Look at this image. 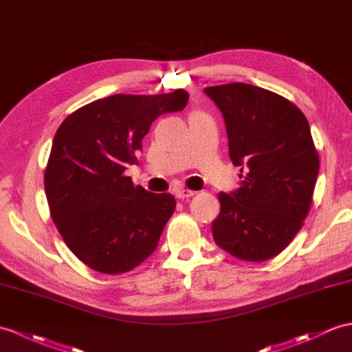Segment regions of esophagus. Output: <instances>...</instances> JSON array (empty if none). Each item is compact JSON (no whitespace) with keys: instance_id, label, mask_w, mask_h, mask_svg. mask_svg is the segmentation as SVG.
<instances>
[{"instance_id":"1","label":"esophagus","mask_w":352,"mask_h":352,"mask_svg":"<svg viewBox=\"0 0 352 352\" xmlns=\"http://www.w3.org/2000/svg\"><path fill=\"white\" fill-rule=\"evenodd\" d=\"M175 195H177V198H179V199H187V198H190V196H193L195 192L189 190V189H178L175 192Z\"/></svg>"}]
</instances>
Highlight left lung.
<instances>
[{"instance_id":"1","label":"left lung","mask_w":352,"mask_h":352,"mask_svg":"<svg viewBox=\"0 0 352 352\" xmlns=\"http://www.w3.org/2000/svg\"><path fill=\"white\" fill-rule=\"evenodd\" d=\"M225 120L230 157L241 183L219 193L213 239L230 255L252 263L288 246L306 219L320 159L306 117L268 89L243 82L204 88Z\"/></svg>"}]
</instances>
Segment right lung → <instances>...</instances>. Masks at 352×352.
Here are the masks:
<instances>
[{"mask_svg": "<svg viewBox=\"0 0 352 352\" xmlns=\"http://www.w3.org/2000/svg\"><path fill=\"white\" fill-rule=\"evenodd\" d=\"M189 93L113 94L88 103L63 121L45 170L55 226L85 265L126 273L156 250L175 210L170 193H151L126 177L142 139L163 113L183 111Z\"/></svg>", "mask_w": 352, "mask_h": 352, "instance_id": "obj_1", "label": "right lung"}]
</instances>
